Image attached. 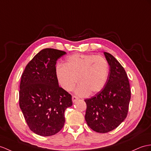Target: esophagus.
I'll return each instance as SVG.
<instances>
[{
	"instance_id": "1",
	"label": "esophagus",
	"mask_w": 151,
	"mask_h": 151,
	"mask_svg": "<svg viewBox=\"0 0 151 151\" xmlns=\"http://www.w3.org/2000/svg\"><path fill=\"white\" fill-rule=\"evenodd\" d=\"M78 98L76 96H75V95H73L72 96V101L73 102H75L76 101H77V100H78Z\"/></svg>"
}]
</instances>
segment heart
<instances>
[{"label":"heart","mask_w":151,"mask_h":151,"mask_svg":"<svg viewBox=\"0 0 151 151\" xmlns=\"http://www.w3.org/2000/svg\"><path fill=\"white\" fill-rule=\"evenodd\" d=\"M109 72L107 60L94 54H73L67 59L65 65L56 67L57 79L61 87L71 91L78 81L80 85L76 93L81 96L97 93L103 89Z\"/></svg>","instance_id":"1"}]
</instances>
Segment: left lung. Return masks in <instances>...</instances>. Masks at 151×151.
<instances>
[{
	"mask_svg": "<svg viewBox=\"0 0 151 151\" xmlns=\"http://www.w3.org/2000/svg\"><path fill=\"white\" fill-rule=\"evenodd\" d=\"M104 54L109 65L107 83L96 95L84 100L88 126L101 133L115 129L123 122L131 99L129 82L124 67L111 54Z\"/></svg>",
	"mask_w": 151,
	"mask_h": 151,
	"instance_id": "left-lung-1",
	"label": "left lung"
}]
</instances>
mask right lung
<instances>
[{"label":"right lung","mask_w":151,"mask_h":151,"mask_svg":"<svg viewBox=\"0 0 151 151\" xmlns=\"http://www.w3.org/2000/svg\"><path fill=\"white\" fill-rule=\"evenodd\" d=\"M65 51L44 49L27 65L22 75L19 106L29 129L42 137L58 133L65 122L72 95L59 86L56 61Z\"/></svg>","instance_id":"add662e5"}]
</instances>
